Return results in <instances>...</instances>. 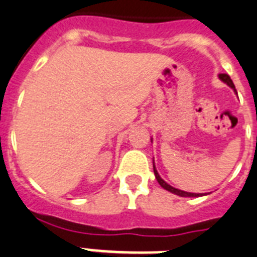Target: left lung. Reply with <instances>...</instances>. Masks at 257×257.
<instances>
[{"label":"left lung","mask_w":257,"mask_h":257,"mask_svg":"<svg viewBox=\"0 0 257 257\" xmlns=\"http://www.w3.org/2000/svg\"><path fill=\"white\" fill-rule=\"evenodd\" d=\"M218 79L221 80L222 82H225L226 85L230 86V88L233 89V90L236 93L235 86H234L233 81H231V79H230V77H229V75H226V73H220V75H218ZM151 142H153V140H151ZM154 175H155L156 181L159 182L160 186H162L163 189H166V190L171 191L172 194H176V195H178V196H185V198H196V196H202V195H203V194L187 193V191L180 190V189H176V187H173V186H171V185H169V184H167V182L164 181V180H163L162 177H160V175H159V173H158V171H156L155 164H154Z\"/></svg>","instance_id":"left-lung-1"}]
</instances>
